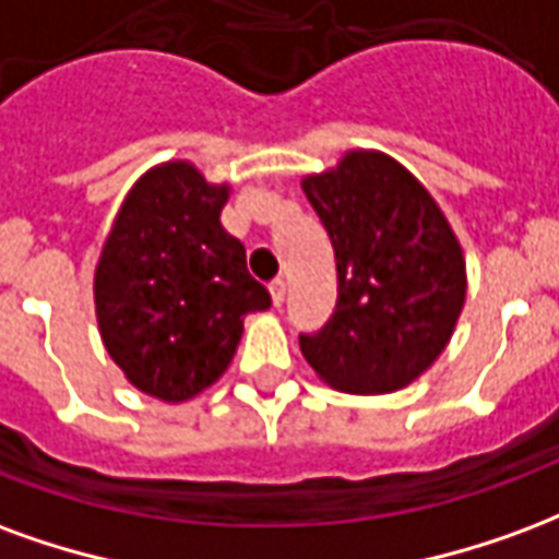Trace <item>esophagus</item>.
<instances>
[{"instance_id":"esophagus-1","label":"esophagus","mask_w":559,"mask_h":559,"mask_svg":"<svg viewBox=\"0 0 559 559\" xmlns=\"http://www.w3.org/2000/svg\"><path fill=\"white\" fill-rule=\"evenodd\" d=\"M271 300H274V307H283L285 280H274V283H271Z\"/></svg>"}]
</instances>
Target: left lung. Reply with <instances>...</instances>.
<instances>
[{"label":"left lung","mask_w":559,"mask_h":559,"mask_svg":"<svg viewBox=\"0 0 559 559\" xmlns=\"http://www.w3.org/2000/svg\"><path fill=\"white\" fill-rule=\"evenodd\" d=\"M300 187L328 229L340 280L328 324L300 336L307 364L357 396L414 384L450 345L467 295L450 219L384 151H345Z\"/></svg>","instance_id":"left-lung-1"}]
</instances>
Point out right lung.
Wrapping results in <instances>:
<instances>
[{
  "label": "right lung",
  "instance_id": "add662e5",
  "mask_svg": "<svg viewBox=\"0 0 559 559\" xmlns=\"http://www.w3.org/2000/svg\"><path fill=\"white\" fill-rule=\"evenodd\" d=\"M229 193L190 160L157 163L128 190L97 259L104 348L140 393L169 405L219 381L243 319L271 307L219 223Z\"/></svg>",
  "mask_w": 559,
  "mask_h": 559
}]
</instances>
